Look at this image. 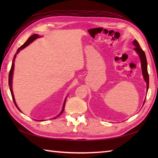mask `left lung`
<instances>
[{"label":"left lung","mask_w":158,"mask_h":158,"mask_svg":"<svg viewBox=\"0 0 158 158\" xmlns=\"http://www.w3.org/2000/svg\"><path fill=\"white\" fill-rule=\"evenodd\" d=\"M133 44H134V45L135 46V49L136 50V52L139 53V55L140 56V62H141L143 75V77H144V79H145V81L147 82V89L148 90L149 79L148 71H147V59H146L145 53V52H144L143 50L141 49V48H140L139 42L137 41L136 40H134ZM144 103H145V102H144ZM143 105H144V104H143Z\"/></svg>","instance_id":"left-lung-1"}]
</instances>
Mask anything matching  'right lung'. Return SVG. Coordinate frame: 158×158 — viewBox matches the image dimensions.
<instances>
[{"mask_svg":"<svg viewBox=\"0 0 158 158\" xmlns=\"http://www.w3.org/2000/svg\"><path fill=\"white\" fill-rule=\"evenodd\" d=\"M39 36L38 35H36V34L33 35H32V36H31V37L28 38V39L27 40V41H26V43H24V44H23L21 47H19V49H18V50H17V52L15 53V54L14 57H13V62H12V64H11V69H10V71H9V87H10V91H11V96H12V98H13V102H14L15 105V106L17 107V108H18V109H19V110H19V109L18 108V106H17V105H16L15 101V98H14V96H13V91H12V77H13V69H14V61H15V58H16L17 54H18V53H19V52L20 51V50L23 49V48H25L26 46H28V45L30 44V43H31L33 41H34V40L36 39L39 38ZM65 102H66V100H65V101H64V105H63V108H62V111L60 112V113L59 115H58V116H57V117H59V116H60V115H61V114L64 112V106H65ZM57 117H54V118H56Z\"/></svg>","mask_w":158,"mask_h":158,"instance_id":"obj_1","label":"right lung"}]
</instances>
